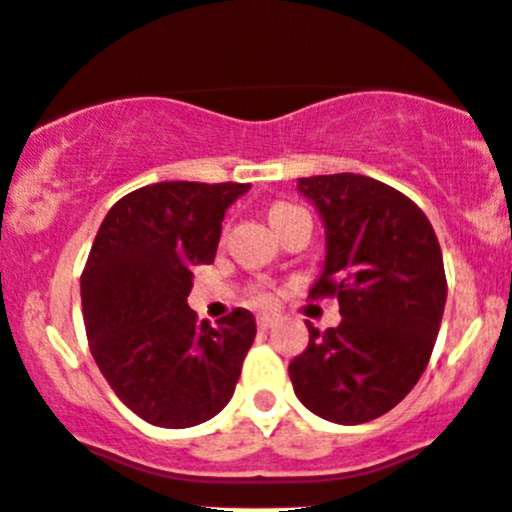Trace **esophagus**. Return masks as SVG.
Returning <instances> with one entry per match:
<instances>
[{
    "label": "esophagus",
    "mask_w": 512,
    "mask_h": 512,
    "mask_svg": "<svg viewBox=\"0 0 512 512\" xmlns=\"http://www.w3.org/2000/svg\"><path fill=\"white\" fill-rule=\"evenodd\" d=\"M275 316H267V313H262V316H257V329L260 331H267V329H273L275 326Z\"/></svg>",
    "instance_id": "1"
}]
</instances>
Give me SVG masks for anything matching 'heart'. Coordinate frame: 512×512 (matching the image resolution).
<instances>
[{"label":"heart","instance_id":"b5f03b06","mask_svg":"<svg viewBox=\"0 0 512 512\" xmlns=\"http://www.w3.org/2000/svg\"><path fill=\"white\" fill-rule=\"evenodd\" d=\"M298 206H290V204H275L273 209H270V222H275V219H280V216L290 214V211H296ZM255 301L257 303H270V296H267L265 290H257L255 293Z\"/></svg>","mask_w":512,"mask_h":512}]
</instances>
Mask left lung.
Masks as SVG:
<instances>
[{
    "instance_id": "1",
    "label": "left lung",
    "mask_w": 512,
    "mask_h": 512,
    "mask_svg": "<svg viewBox=\"0 0 512 512\" xmlns=\"http://www.w3.org/2000/svg\"><path fill=\"white\" fill-rule=\"evenodd\" d=\"M298 191L326 224V262L308 296H336L342 321L288 365L308 411L357 426L411 393L426 370L446 303L434 227L408 196L357 173L311 176Z\"/></svg>"
}]
</instances>
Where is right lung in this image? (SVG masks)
Returning <instances> with one entry per match:
<instances>
[{
    "label": "right lung",
    "mask_w": 512,
    "mask_h": 512,
    "mask_svg": "<svg viewBox=\"0 0 512 512\" xmlns=\"http://www.w3.org/2000/svg\"><path fill=\"white\" fill-rule=\"evenodd\" d=\"M250 183L142 186L104 216L81 273L86 336L101 375L132 413L163 428L209 421L234 393L255 316L211 326L188 308L193 267L216 257L224 211Z\"/></svg>",
    "instance_id": "1"
}]
</instances>
